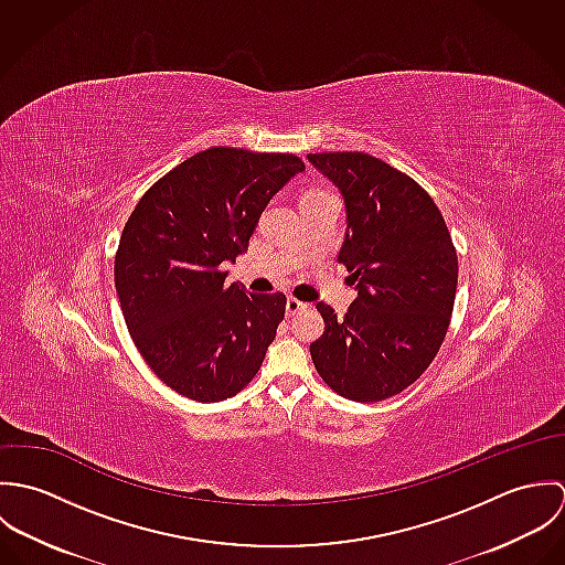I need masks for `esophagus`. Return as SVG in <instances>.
Segmentation results:
<instances>
[{"instance_id":"esophagus-1","label":"esophagus","mask_w":565,"mask_h":565,"mask_svg":"<svg viewBox=\"0 0 565 565\" xmlns=\"http://www.w3.org/2000/svg\"><path fill=\"white\" fill-rule=\"evenodd\" d=\"M309 305H305V302H300L298 298H289L287 300V316L291 318V316H296V313H300V311H305Z\"/></svg>"}]
</instances>
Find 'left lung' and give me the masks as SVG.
Masks as SVG:
<instances>
[{
	"mask_svg": "<svg viewBox=\"0 0 565 565\" xmlns=\"http://www.w3.org/2000/svg\"><path fill=\"white\" fill-rule=\"evenodd\" d=\"M345 202L339 263L356 300L337 318L320 302L311 356L323 383L354 403H381L413 385L448 332L459 263L433 198L401 169L365 152L309 154Z\"/></svg>",
	"mask_w": 565,
	"mask_h": 565,
	"instance_id": "1",
	"label": "left lung"
}]
</instances>
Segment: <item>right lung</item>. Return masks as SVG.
<instances>
[{"instance_id":"right-lung-1","label":"right lung","mask_w":565,"mask_h":565,"mask_svg":"<svg viewBox=\"0 0 565 565\" xmlns=\"http://www.w3.org/2000/svg\"><path fill=\"white\" fill-rule=\"evenodd\" d=\"M296 154L209 148L175 164L137 202L115 254L132 341L167 387L220 403L247 387L285 318L287 296L226 282Z\"/></svg>"}]
</instances>
